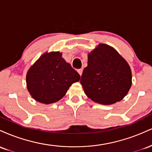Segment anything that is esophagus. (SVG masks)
<instances>
[{
  "instance_id": "esophagus-1",
  "label": "esophagus",
  "mask_w": 152,
  "mask_h": 152,
  "mask_svg": "<svg viewBox=\"0 0 152 152\" xmlns=\"http://www.w3.org/2000/svg\"><path fill=\"white\" fill-rule=\"evenodd\" d=\"M77 71H78V74H79L80 76H81V75H82V72H83V70H82V69H78V70Z\"/></svg>"
}]
</instances>
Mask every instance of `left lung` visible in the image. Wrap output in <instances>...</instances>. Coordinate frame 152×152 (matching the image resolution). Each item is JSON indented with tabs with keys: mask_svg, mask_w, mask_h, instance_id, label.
<instances>
[{
	"mask_svg": "<svg viewBox=\"0 0 152 152\" xmlns=\"http://www.w3.org/2000/svg\"><path fill=\"white\" fill-rule=\"evenodd\" d=\"M84 93L94 102L111 105L122 100L132 84L131 68L113 47L99 43L88 53L81 78Z\"/></svg>",
	"mask_w": 152,
	"mask_h": 152,
	"instance_id": "obj_1",
	"label": "left lung"
}]
</instances>
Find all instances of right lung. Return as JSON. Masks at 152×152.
<instances>
[{
  "instance_id": "add662e5",
  "label": "right lung",
  "mask_w": 152,
  "mask_h": 152,
  "mask_svg": "<svg viewBox=\"0 0 152 152\" xmlns=\"http://www.w3.org/2000/svg\"><path fill=\"white\" fill-rule=\"evenodd\" d=\"M79 80L80 75L62 58V53L46 52L28 71L26 86L36 102L48 104L61 99Z\"/></svg>"
}]
</instances>
